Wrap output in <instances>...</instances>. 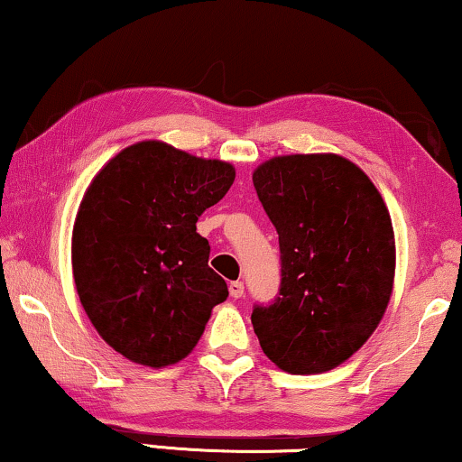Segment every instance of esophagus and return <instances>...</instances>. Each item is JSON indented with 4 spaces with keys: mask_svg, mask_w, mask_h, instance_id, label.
<instances>
[{
    "mask_svg": "<svg viewBox=\"0 0 462 462\" xmlns=\"http://www.w3.org/2000/svg\"><path fill=\"white\" fill-rule=\"evenodd\" d=\"M229 292L233 299H242L244 296V283L242 282H231L229 283Z\"/></svg>",
    "mask_w": 462,
    "mask_h": 462,
    "instance_id": "1",
    "label": "esophagus"
}]
</instances>
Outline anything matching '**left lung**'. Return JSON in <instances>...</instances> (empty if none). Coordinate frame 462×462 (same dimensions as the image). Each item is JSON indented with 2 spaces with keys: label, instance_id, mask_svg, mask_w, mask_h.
Masks as SVG:
<instances>
[{
  "label": "left lung",
  "instance_id": "obj_1",
  "mask_svg": "<svg viewBox=\"0 0 462 462\" xmlns=\"http://www.w3.org/2000/svg\"><path fill=\"white\" fill-rule=\"evenodd\" d=\"M252 180L282 252L280 296L254 307L252 326L277 368L321 374L362 349L387 311L395 280L387 204L337 153L271 157Z\"/></svg>",
  "mask_w": 462,
  "mask_h": 462
}]
</instances>
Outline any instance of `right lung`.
<instances>
[{
	"instance_id": "1",
	"label": "right lung",
	"mask_w": 462,
	"mask_h": 462,
	"mask_svg": "<svg viewBox=\"0 0 462 462\" xmlns=\"http://www.w3.org/2000/svg\"><path fill=\"white\" fill-rule=\"evenodd\" d=\"M233 180L229 162L141 141L88 185L73 223V280L88 319L119 356L166 368L195 349L229 296L195 223Z\"/></svg>"
}]
</instances>
